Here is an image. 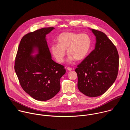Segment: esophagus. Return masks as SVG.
Listing matches in <instances>:
<instances>
[{
    "label": "esophagus",
    "instance_id": "obj_1",
    "mask_svg": "<svg viewBox=\"0 0 130 130\" xmlns=\"http://www.w3.org/2000/svg\"><path fill=\"white\" fill-rule=\"evenodd\" d=\"M67 70H68V71H71V70H72V68H70V67H67Z\"/></svg>",
    "mask_w": 130,
    "mask_h": 130
}]
</instances>
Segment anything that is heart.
I'll return each mask as SVG.
<instances>
[{
  "label": "heart",
  "instance_id": "1",
  "mask_svg": "<svg viewBox=\"0 0 130 130\" xmlns=\"http://www.w3.org/2000/svg\"><path fill=\"white\" fill-rule=\"evenodd\" d=\"M58 44L50 46V51L54 58L59 63H63L67 50L69 55L68 61L74 60H84L89 52L91 46V39L86 33L63 32L57 38Z\"/></svg>",
  "mask_w": 130,
  "mask_h": 130
}]
</instances>
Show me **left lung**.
<instances>
[{"label":"left lung","instance_id":"1","mask_svg":"<svg viewBox=\"0 0 130 130\" xmlns=\"http://www.w3.org/2000/svg\"><path fill=\"white\" fill-rule=\"evenodd\" d=\"M96 36L95 49L75 71L78 88L85 95L101 96L115 81L118 71L119 55L116 47L103 32L90 29Z\"/></svg>","mask_w":130,"mask_h":130}]
</instances>
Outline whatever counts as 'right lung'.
I'll return each instance as SVG.
<instances>
[{"label":"right lung","instance_id":"1","mask_svg":"<svg viewBox=\"0 0 130 130\" xmlns=\"http://www.w3.org/2000/svg\"><path fill=\"white\" fill-rule=\"evenodd\" d=\"M54 29L43 28L30 32L22 39L15 58L14 69L23 89L36 100L44 101L56 95L64 66L51 59L46 35ZM36 52L37 54L33 55Z\"/></svg>","mask_w":130,"mask_h":130}]
</instances>
